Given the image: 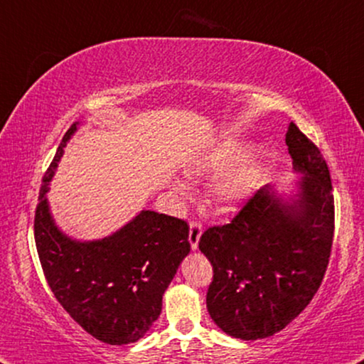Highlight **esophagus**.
I'll use <instances>...</instances> for the list:
<instances>
[{"instance_id": "1", "label": "esophagus", "mask_w": 364, "mask_h": 364, "mask_svg": "<svg viewBox=\"0 0 364 364\" xmlns=\"http://www.w3.org/2000/svg\"><path fill=\"white\" fill-rule=\"evenodd\" d=\"M200 234H203V225H200V222L198 220H193L191 224H189V243H191V248L193 250H196L198 245H199V238Z\"/></svg>"}]
</instances>
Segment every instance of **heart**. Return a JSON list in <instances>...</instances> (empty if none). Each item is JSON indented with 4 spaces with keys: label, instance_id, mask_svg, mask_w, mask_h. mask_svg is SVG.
<instances>
[{
    "label": "heart",
    "instance_id": "1",
    "mask_svg": "<svg viewBox=\"0 0 364 364\" xmlns=\"http://www.w3.org/2000/svg\"><path fill=\"white\" fill-rule=\"evenodd\" d=\"M247 151V145L238 140H229L219 145L213 154L204 161V168L208 170H224V168L234 165L237 160L242 159V155ZM258 173V164L253 159L245 160L242 165H238L234 171L229 173L215 188V194L222 203H234L240 199L248 186L253 183Z\"/></svg>",
    "mask_w": 364,
    "mask_h": 364
}]
</instances>
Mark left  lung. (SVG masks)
<instances>
[{
    "instance_id": "obj_1",
    "label": "left lung",
    "mask_w": 364,
    "mask_h": 364,
    "mask_svg": "<svg viewBox=\"0 0 364 364\" xmlns=\"http://www.w3.org/2000/svg\"><path fill=\"white\" fill-rule=\"evenodd\" d=\"M286 145L301 193L284 203L268 184L225 225L209 227L199 250L213 264L208 311L230 337L267 338L283 330L322 284L333 243L335 205L327 161L289 124Z\"/></svg>"
}]
</instances>
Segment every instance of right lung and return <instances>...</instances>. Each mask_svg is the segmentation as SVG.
Segmentation results:
<instances>
[{"instance_id":"obj_1","label":"right lung","mask_w":364,"mask_h":364,"mask_svg":"<svg viewBox=\"0 0 364 364\" xmlns=\"http://www.w3.org/2000/svg\"><path fill=\"white\" fill-rule=\"evenodd\" d=\"M75 130L77 124L63 135L42 178L34 217L37 253L53 296L81 328L105 343H132L160 316L164 292L191 250L189 225L142 210L102 240L75 242L63 235L48 213L46 193Z\"/></svg>"}]
</instances>
